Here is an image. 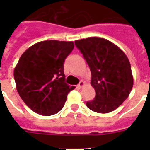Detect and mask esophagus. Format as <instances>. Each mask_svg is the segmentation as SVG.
<instances>
[{"label":"esophagus","mask_w":150,"mask_h":150,"mask_svg":"<svg viewBox=\"0 0 150 150\" xmlns=\"http://www.w3.org/2000/svg\"><path fill=\"white\" fill-rule=\"evenodd\" d=\"M85 86V82H83V81H81V82H79V84L78 85V87H79V88H82V87L84 86Z\"/></svg>","instance_id":"esophagus-1"}]
</instances>
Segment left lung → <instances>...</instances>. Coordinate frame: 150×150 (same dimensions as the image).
<instances>
[{"label": "left lung", "instance_id": "1", "mask_svg": "<svg viewBox=\"0 0 150 150\" xmlns=\"http://www.w3.org/2000/svg\"><path fill=\"white\" fill-rule=\"evenodd\" d=\"M91 71V86L96 91L88 108L106 114L128 98L133 86L129 60L123 50L106 39L89 37L75 41Z\"/></svg>", "mask_w": 150, "mask_h": 150}]
</instances>
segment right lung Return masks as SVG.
<instances>
[{
    "label": "right lung",
    "instance_id": "right-lung-1",
    "mask_svg": "<svg viewBox=\"0 0 150 150\" xmlns=\"http://www.w3.org/2000/svg\"><path fill=\"white\" fill-rule=\"evenodd\" d=\"M74 49L72 41L46 40L31 46L14 70L16 89L36 114L50 116L63 108L68 93L75 88L64 82V62Z\"/></svg>",
    "mask_w": 150,
    "mask_h": 150
}]
</instances>
